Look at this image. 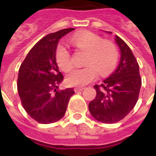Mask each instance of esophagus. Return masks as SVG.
<instances>
[{"label": "esophagus", "instance_id": "esophagus-1", "mask_svg": "<svg viewBox=\"0 0 156 156\" xmlns=\"http://www.w3.org/2000/svg\"><path fill=\"white\" fill-rule=\"evenodd\" d=\"M83 89H84V88H83V87H76V88H74V91L80 92V91H83Z\"/></svg>", "mask_w": 156, "mask_h": 156}]
</instances>
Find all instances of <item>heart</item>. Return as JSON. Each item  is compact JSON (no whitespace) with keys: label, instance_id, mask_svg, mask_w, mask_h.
<instances>
[{"label":"heart","instance_id":"1","mask_svg":"<svg viewBox=\"0 0 156 156\" xmlns=\"http://www.w3.org/2000/svg\"><path fill=\"white\" fill-rule=\"evenodd\" d=\"M76 48L86 51L83 68H73L66 78L68 84L83 86L93 81L97 71L105 75L114 69L119 60V50L112 41H104L100 36L91 32L76 33L71 38ZM56 61L62 71H68L72 67L71 55L68 48L59 44L56 49Z\"/></svg>","mask_w":156,"mask_h":156}]
</instances>
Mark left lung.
Returning a JSON list of instances; mask_svg holds the SVG:
<instances>
[{"label": "left lung", "instance_id": "1", "mask_svg": "<svg viewBox=\"0 0 156 156\" xmlns=\"http://www.w3.org/2000/svg\"><path fill=\"white\" fill-rule=\"evenodd\" d=\"M115 41L120 50L119 64L101 85H94L96 97L88 105L92 116L105 124L120 121L134 108L141 87L136 58L120 37L115 36Z\"/></svg>", "mask_w": 156, "mask_h": 156}]
</instances>
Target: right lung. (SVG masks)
I'll return each instance as SVG.
<instances>
[{"instance_id": "obj_1", "label": "right lung", "mask_w": 156, "mask_h": 156, "mask_svg": "<svg viewBox=\"0 0 156 156\" xmlns=\"http://www.w3.org/2000/svg\"><path fill=\"white\" fill-rule=\"evenodd\" d=\"M74 28L48 34L30 50L21 65L17 90L22 106L31 117L41 124H51L65 115L73 88L58 90L63 76L56 62L58 41Z\"/></svg>"}]
</instances>
